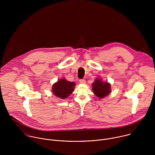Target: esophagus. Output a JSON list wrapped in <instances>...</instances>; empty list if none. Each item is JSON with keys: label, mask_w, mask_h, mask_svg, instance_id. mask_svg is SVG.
I'll list each match as a JSON object with an SVG mask.
<instances>
[{"label": "esophagus", "mask_w": 155, "mask_h": 155, "mask_svg": "<svg viewBox=\"0 0 155 155\" xmlns=\"http://www.w3.org/2000/svg\"><path fill=\"white\" fill-rule=\"evenodd\" d=\"M79 81H80V83H86L85 80H83V79H81V80H79Z\"/></svg>", "instance_id": "obj_1"}]
</instances>
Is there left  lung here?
Returning a JSON list of instances; mask_svg holds the SVG:
<instances>
[{
	"instance_id": "8db88e82",
	"label": "left lung",
	"mask_w": 155,
	"mask_h": 155,
	"mask_svg": "<svg viewBox=\"0 0 155 155\" xmlns=\"http://www.w3.org/2000/svg\"><path fill=\"white\" fill-rule=\"evenodd\" d=\"M92 90L97 97L102 99L111 93V84L101 78H97L92 83Z\"/></svg>"
}]
</instances>
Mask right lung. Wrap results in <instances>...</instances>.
<instances>
[{"label":"right lung","mask_w":155,"mask_h":155,"mask_svg":"<svg viewBox=\"0 0 155 155\" xmlns=\"http://www.w3.org/2000/svg\"><path fill=\"white\" fill-rule=\"evenodd\" d=\"M75 86V82L68 81L65 78L59 79L53 84L52 91L55 96L65 99L73 93Z\"/></svg>","instance_id":"right-lung-1"}]
</instances>
